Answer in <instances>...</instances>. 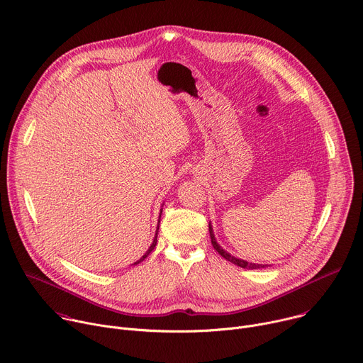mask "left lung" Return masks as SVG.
Returning a JSON list of instances; mask_svg holds the SVG:
<instances>
[{"instance_id": "8db88e82", "label": "left lung", "mask_w": 363, "mask_h": 363, "mask_svg": "<svg viewBox=\"0 0 363 363\" xmlns=\"http://www.w3.org/2000/svg\"><path fill=\"white\" fill-rule=\"evenodd\" d=\"M210 237H211V244H213L214 250L218 251V254H220L221 257H224L225 260L231 262L233 264H235V266H238V267H242V269H251V270H257V269L266 267L264 264H255V263H248V262H245V260H241V258H237V257L231 255L230 252H227L225 250H223L221 245L217 242V240H216V237H214V231H213L211 224H210Z\"/></svg>"}]
</instances>
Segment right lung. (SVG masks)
Returning a JSON list of instances; mask_svg holds the SVG:
<instances>
[{
    "label": "right lung",
    "instance_id": "obj_1",
    "mask_svg": "<svg viewBox=\"0 0 363 363\" xmlns=\"http://www.w3.org/2000/svg\"><path fill=\"white\" fill-rule=\"evenodd\" d=\"M161 214H162V210H161ZM160 220H161V216H160ZM158 230H160V225H158V228H157V234H155V238H153V242H152V244H150V247H149V248H147V251H146V252H145V254H143V255H142V257H140V258H139V260H138V262H136V263H133V266H135V264H139V263H140V262H143V260H145V258H146V257H147V255H149V254H150V252H152V250H153V248H155V245H157V241H158V240H157V238H158Z\"/></svg>",
    "mask_w": 363,
    "mask_h": 363
}]
</instances>
